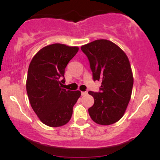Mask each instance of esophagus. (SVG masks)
<instances>
[{"label":"esophagus","mask_w":160,"mask_h":160,"mask_svg":"<svg viewBox=\"0 0 160 160\" xmlns=\"http://www.w3.org/2000/svg\"><path fill=\"white\" fill-rule=\"evenodd\" d=\"M87 93H88V92H87V91H84V92H81V94L83 95H83H86Z\"/></svg>","instance_id":"34e87169"}]
</instances>
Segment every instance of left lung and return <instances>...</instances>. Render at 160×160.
<instances>
[{
  "label": "left lung",
  "instance_id": "obj_1",
  "mask_svg": "<svg viewBox=\"0 0 160 160\" xmlns=\"http://www.w3.org/2000/svg\"><path fill=\"white\" fill-rule=\"evenodd\" d=\"M88 56L93 80L101 82L100 92L89 91L94 103L88 109L92 120L101 125L118 122L132 96L133 75L128 58L119 46L98 39L81 46Z\"/></svg>",
  "mask_w": 160,
  "mask_h": 160
}]
</instances>
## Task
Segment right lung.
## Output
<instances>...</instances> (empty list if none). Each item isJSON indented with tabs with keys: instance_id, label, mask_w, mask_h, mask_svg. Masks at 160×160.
<instances>
[{
	"instance_id": "add662e5",
	"label": "right lung",
	"mask_w": 160,
	"mask_h": 160,
	"mask_svg": "<svg viewBox=\"0 0 160 160\" xmlns=\"http://www.w3.org/2000/svg\"><path fill=\"white\" fill-rule=\"evenodd\" d=\"M77 46L55 43L45 46L34 56L28 67L26 90L32 109L49 127L68 123L72 108L81 93L62 88L67 64L78 52Z\"/></svg>"
}]
</instances>
